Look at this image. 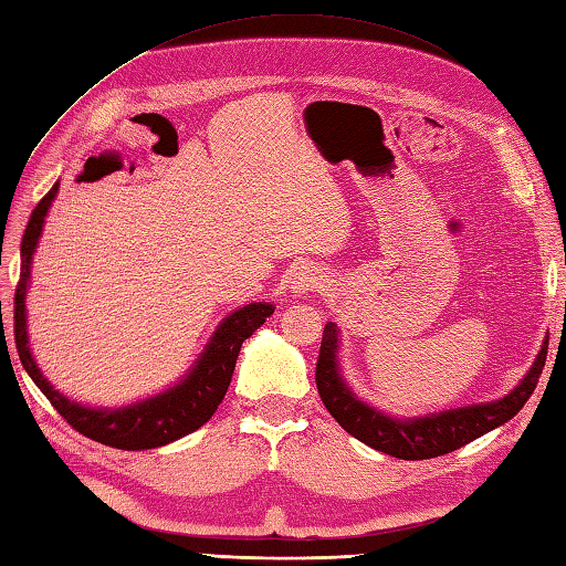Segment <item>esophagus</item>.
Returning <instances> with one entry per match:
<instances>
[{
    "mask_svg": "<svg viewBox=\"0 0 566 566\" xmlns=\"http://www.w3.org/2000/svg\"><path fill=\"white\" fill-rule=\"evenodd\" d=\"M322 285H324V279L315 269H303L300 273H295V279H293L295 293H315Z\"/></svg>",
    "mask_w": 566,
    "mask_h": 566,
    "instance_id": "34e87169",
    "label": "esophagus"
}]
</instances>
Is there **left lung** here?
<instances>
[{"label":"left lung","mask_w":566,"mask_h":566,"mask_svg":"<svg viewBox=\"0 0 566 566\" xmlns=\"http://www.w3.org/2000/svg\"><path fill=\"white\" fill-rule=\"evenodd\" d=\"M336 324L329 322L324 326L319 358H317V392L324 401L326 411L332 413L336 423L342 426L360 443H366L385 455L399 460H429L472 443L474 438L484 436L496 426L506 423L523 409L525 401L535 392V385L543 375L547 344L539 350L531 373L525 375L523 382L513 389L511 395L489 405L462 407L443 413H431V417L413 419V421H397L385 413L375 411L373 407L363 405L354 397V392L344 385L342 375L336 368Z\"/></svg>","instance_id":"left-lung-1"}]
</instances>
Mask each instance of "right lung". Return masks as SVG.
Masks as SVG:
<instances>
[{
    "instance_id": "1",
    "label": "right lung",
    "mask_w": 566,
    "mask_h": 566,
    "mask_svg": "<svg viewBox=\"0 0 566 566\" xmlns=\"http://www.w3.org/2000/svg\"><path fill=\"white\" fill-rule=\"evenodd\" d=\"M57 193V184L38 200L33 208L27 232L21 240V273L14 293V342L21 358V366L27 368L31 380L38 389L48 397L50 405L65 419L74 431L92 438L96 443H104L118 450H147L159 448L165 443L177 441L181 436L200 429L228 392L237 356L244 338L254 334L259 326L273 315V305L269 303H251L242 310L232 312V315L220 324V329L212 336L206 354L200 356L198 366L191 370L188 378L171 387L169 392L157 395L153 399H145L140 405L106 411V409H86L65 399L53 387L45 382L41 370L35 368L29 350L27 338V281H29V266L33 249L38 244V237L43 230V218L50 208V200Z\"/></svg>"
}]
</instances>
